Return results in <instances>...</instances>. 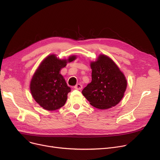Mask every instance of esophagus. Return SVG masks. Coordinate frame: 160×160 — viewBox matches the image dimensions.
Masks as SVG:
<instances>
[{"mask_svg": "<svg viewBox=\"0 0 160 160\" xmlns=\"http://www.w3.org/2000/svg\"><path fill=\"white\" fill-rule=\"evenodd\" d=\"M74 89H77V90H81L82 89V86L80 84H76L75 86H74Z\"/></svg>", "mask_w": 160, "mask_h": 160, "instance_id": "esophagus-1", "label": "esophagus"}]
</instances>
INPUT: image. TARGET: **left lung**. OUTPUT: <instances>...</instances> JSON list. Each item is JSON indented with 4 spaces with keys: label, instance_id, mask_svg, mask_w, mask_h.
<instances>
[{
    "label": "left lung",
    "instance_id": "obj_1",
    "mask_svg": "<svg viewBox=\"0 0 160 160\" xmlns=\"http://www.w3.org/2000/svg\"><path fill=\"white\" fill-rule=\"evenodd\" d=\"M92 82L82 90L90 105L100 109L112 108L122 99L127 88V80L114 61L101 54L90 63Z\"/></svg>",
    "mask_w": 160,
    "mask_h": 160
}]
</instances>
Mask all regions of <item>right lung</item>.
Returning a JSON list of instances; mask_svg holds the SVG:
<instances>
[{"instance_id":"1","label":"right lung","mask_w":160,"mask_h":160,"mask_svg":"<svg viewBox=\"0 0 160 160\" xmlns=\"http://www.w3.org/2000/svg\"><path fill=\"white\" fill-rule=\"evenodd\" d=\"M76 59V55H71L67 59H60L56 55L52 54L41 62L30 83L31 95L41 107L52 111L65 105L71 88L60 71L67 63Z\"/></svg>"}]
</instances>
